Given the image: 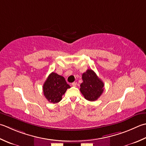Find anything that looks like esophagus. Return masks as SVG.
I'll use <instances>...</instances> for the list:
<instances>
[{
	"mask_svg": "<svg viewBox=\"0 0 146 146\" xmlns=\"http://www.w3.org/2000/svg\"><path fill=\"white\" fill-rule=\"evenodd\" d=\"M76 85H77L76 82H73V83H72V84H71V85H72L73 87H76Z\"/></svg>",
	"mask_w": 146,
	"mask_h": 146,
	"instance_id": "esophagus-1",
	"label": "esophagus"
}]
</instances>
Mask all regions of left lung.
I'll return each mask as SVG.
<instances>
[{
	"instance_id": "obj_1",
	"label": "left lung",
	"mask_w": 146,
	"mask_h": 146,
	"mask_svg": "<svg viewBox=\"0 0 146 146\" xmlns=\"http://www.w3.org/2000/svg\"><path fill=\"white\" fill-rule=\"evenodd\" d=\"M83 82L80 85V92L85 99L95 101L104 91V83L92 70H87L82 75Z\"/></svg>"
}]
</instances>
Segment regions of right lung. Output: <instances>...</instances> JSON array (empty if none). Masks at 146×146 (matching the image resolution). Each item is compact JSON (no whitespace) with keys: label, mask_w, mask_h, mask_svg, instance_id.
Segmentation results:
<instances>
[{"label":"right lung","mask_w":146,"mask_h":146,"mask_svg":"<svg viewBox=\"0 0 146 146\" xmlns=\"http://www.w3.org/2000/svg\"><path fill=\"white\" fill-rule=\"evenodd\" d=\"M68 85L63 76L54 72L51 73L43 85V92L45 98L51 103H57L61 101L68 88Z\"/></svg>","instance_id":"add662e5"}]
</instances>
